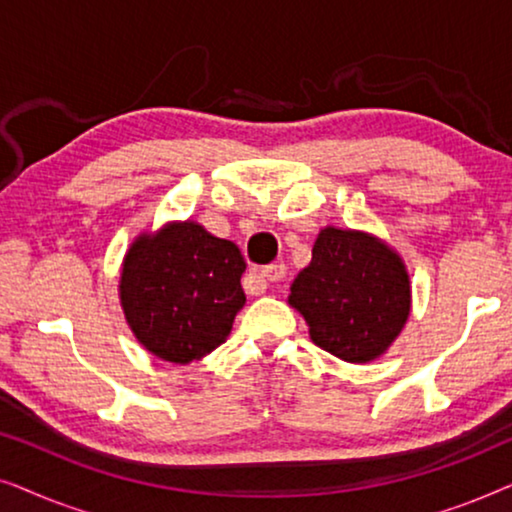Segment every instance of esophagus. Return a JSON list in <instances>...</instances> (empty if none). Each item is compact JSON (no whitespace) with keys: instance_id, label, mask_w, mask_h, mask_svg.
<instances>
[{"instance_id":"obj_1","label":"esophagus","mask_w":512,"mask_h":512,"mask_svg":"<svg viewBox=\"0 0 512 512\" xmlns=\"http://www.w3.org/2000/svg\"><path fill=\"white\" fill-rule=\"evenodd\" d=\"M286 275V265L284 263H272V265H265L261 270V277L268 279L270 284H277L282 282V277Z\"/></svg>"}]
</instances>
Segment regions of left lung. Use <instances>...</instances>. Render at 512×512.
I'll return each instance as SVG.
<instances>
[{
    "mask_svg": "<svg viewBox=\"0 0 512 512\" xmlns=\"http://www.w3.org/2000/svg\"><path fill=\"white\" fill-rule=\"evenodd\" d=\"M289 303L314 345L349 363L384 354L410 314V282L387 244L356 230H321L312 263L293 279Z\"/></svg>",
    "mask_w": 512,
    "mask_h": 512,
    "instance_id": "8db88e82",
    "label": "left lung"
}]
</instances>
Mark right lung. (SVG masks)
Listing matches in <instances>:
<instances>
[{
    "instance_id": "add662e5",
    "label": "right lung",
    "mask_w": 512,
    "mask_h": 512,
    "mask_svg": "<svg viewBox=\"0 0 512 512\" xmlns=\"http://www.w3.org/2000/svg\"><path fill=\"white\" fill-rule=\"evenodd\" d=\"M244 256L198 223L167 226L132 244L121 303L137 340L172 363H191L228 338L244 305Z\"/></svg>"
}]
</instances>
